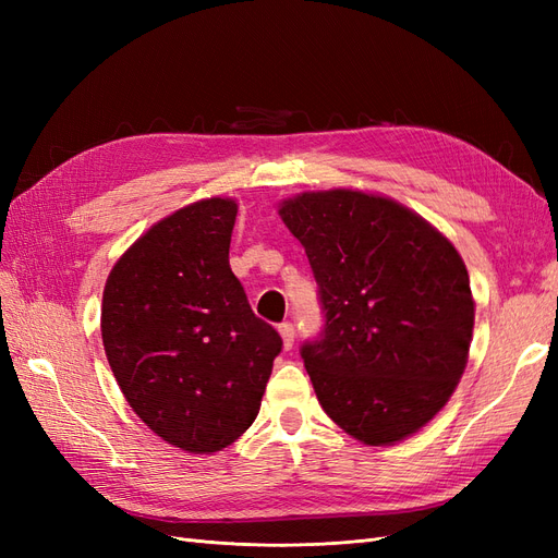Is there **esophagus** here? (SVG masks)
<instances>
[{
    "instance_id": "34e87169",
    "label": "esophagus",
    "mask_w": 558,
    "mask_h": 558,
    "mask_svg": "<svg viewBox=\"0 0 558 558\" xmlns=\"http://www.w3.org/2000/svg\"><path fill=\"white\" fill-rule=\"evenodd\" d=\"M279 335L283 340V349H291L293 342H295V328L293 324H289V320H283V324H279Z\"/></svg>"
}]
</instances>
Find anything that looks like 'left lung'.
Here are the masks:
<instances>
[{
    "label": "left lung",
    "instance_id": "8db88e82",
    "mask_svg": "<svg viewBox=\"0 0 558 558\" xmlns=\"http://www.w3.org/2000/svg\"><path fill=\"white\" fill-rule=\"evenodd\" d=\"M305 246L324 330L300 347L320 408L365 445H393L440 412L475 324L468 269L424 218L359 191L279 207Z\"/></svg>",
    "mask_w": 558,
    "mask_h": 558
}]
</instances>
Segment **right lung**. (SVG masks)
I'll return each mask as SVG.
<instances>
[{"instance_id":"add662e5","label":"right lung","mask_w":558,"mask_h":558,"mask_svg":"<svg viewBox=\"0 0 558 558\" xmlns=\"http://www.w3.org/2000/svg\"><path fill=\"white\" fill-rule=\"evenodd\" d=\"M234 199L162 218L111 269L102 342L144 424L191 453L221 451L258 416L279 332L253 314L230 269Z\"/></svg>"}]
</instances>
